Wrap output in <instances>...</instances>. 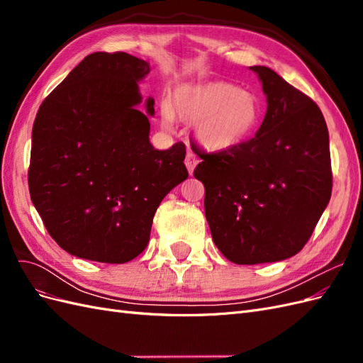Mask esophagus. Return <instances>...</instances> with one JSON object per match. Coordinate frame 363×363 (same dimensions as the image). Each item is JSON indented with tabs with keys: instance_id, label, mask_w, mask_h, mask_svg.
Here are the masks:
<instances>
[{
	"instance_id": "obj_1",
	"label": "esophagus",
	"mask_w": 363,
	"mask_h": 363,
	"mask_svg": "<svg viewBox=\"0 0 363 363\" xmlns=\"http://www.w3.org/2000/svg\"><path fill=\"white\" fill-rule=\"evenodd\" d=\"M184 164H186V168H188V171H189V174H194V169H195V167L196 164H199V157H196L194 152H188V155H186V159H184Z\"/></svg>"
}]
</instances>
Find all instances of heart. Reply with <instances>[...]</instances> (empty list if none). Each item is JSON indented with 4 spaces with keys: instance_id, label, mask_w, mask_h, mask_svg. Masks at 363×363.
Listing matches in <instances>:
<instances>
[{
    "instance_id": "1",
    "label": "heart",
    "mask_w": 363,
    "mask_h": 363,
    "mask_svg": "<svg viewBox=\"0 0 363 363\" xmlns=\"http://www.w3.org/2000/svg\"><path fill=\"white\" fill-rule=\"evenodd\" d=\"M174 115L186 123H196L200 144L211 151H227L242 144L256 130L260 119L257 96L227 82L183 84L171 104L164 103L162 116L171 124Z\"/></svg>"
}]
</instances>
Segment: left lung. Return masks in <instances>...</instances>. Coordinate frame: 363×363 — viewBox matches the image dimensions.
<instances>
[{
    "label": "left lung",
    "mask_w": 363,
    "mask_h": 363,
    "mask_svg": "<svg viewBox=\"0 0 363 363\" xmlns=\"http://www.w3.org/2000/svg\"><path fill=\"white\" fill-rule=\"evenodd\" d=\"M267 95L255 138L203 152L204 212L218 250L238 265L279 262L309 240L330 201L332 163L324 116L309 96L267 67H251Z\"/></svg>",
    "instance_id": "1"
}]
</instances>
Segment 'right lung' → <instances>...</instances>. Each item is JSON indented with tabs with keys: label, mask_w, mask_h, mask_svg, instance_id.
Masks as SVG:
<instances>
[{
	"label": "right lung",
	"mask_w": 363,
	"mask_h": 363,
	"mask_svg": "<svg viewBox=\"0 0 363 363\" xmlns=\"http://www.w3.org/2000/svg\"><path fill=\"white\" fill-rule=\"evenodd\" d=\"M150 63L127 52H92L40 104L31 133L28 189L43 225L80 259L125 263L145 250L152 218L188 179L182 142L150 144L138 83Z\"/></svg>",
	"instance_id": "obj_1"
}]
</instances>
